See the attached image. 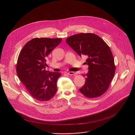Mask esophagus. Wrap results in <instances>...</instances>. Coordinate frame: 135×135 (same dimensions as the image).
Masks as SVG:
<instances>
[{"label": "esophagus", "mask_w": 135, "mask_h": 135, "mask_svg": "<svg viewBox=\"0 0 135 135\" xmlns=\"http://www.w3.org/2000/svg\"><path fill=\"white\" fill-rule=\"evenodd\" d=\"M67 74L69 75H75V73L73 72H67Z\"/></svg>", "instance_id": "34e87169"}]
</instances>
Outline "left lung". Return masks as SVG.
<instances>
[{
  "label": "left lung",
  "mask_w": 135,
  "mask_h": 135,
  "mask_svg": "<svg viewBox=\"0 0 135 135\" xmlns=\"http://www.w3.org/2000/svg\"><path fill=\"white\" fill-rule=\"evenodd\" d=\"M66 43L80 57L85 56L88 72L80 92L88 98H96L108 89L114 76L115 66L110 47L102 39L93 33H80L66 39Z\"/></svg>",
  "instance_id": "8db88e82"
}]
</instances>
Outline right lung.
Returning a JSON list of instances; mask_svg holds the SVG:
<instances>
[{
	"label": "right lung",
	"instance_id": "1",
	"mask_svg": "<svg viewBox=\"0 0 135 135\" xmlns=\"http://www.w3.org/2000/svg\"><path fill=\"white\" fill-rule=\"evenodd\" d=\"M62 38H35L28 41L20 53L17 73L28 93L39 101H47L55 95L59 72L46 71V58Z\"/></svg>",
	"mask_w": 135,
	"mask_h": 135
}]
</instances>
